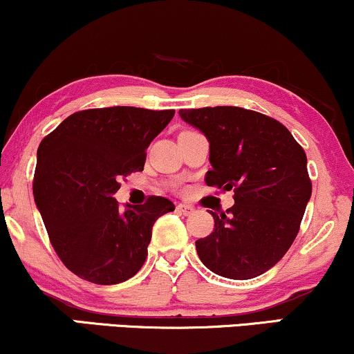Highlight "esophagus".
I'll return each mask as SVG.
<instances>
[{
    "mask_svg": "<svg viewBox=\"0 0 354 354\" xmlns=\"http://www.w3.org/2000/svg\"><path fill=\"white\" fill-rule=\"evenodd\" d=\"M177 212H178V213H182V215H185V216H190L192 213L195 212V208L192 207V205L180 203V205H177Z\"/></svg>",
    "mask_w": 354,
    "mask_h": 354,
    "instance_id": "esophagus-1",
    "label": "esophagus"
}]
</instances>
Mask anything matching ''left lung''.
Listing matches in <instances>:
<instances>
[{"label": "left lung", "mask_w": 354, "mask_h": 354, "mask_svg": "<svg viewBox=\"0 0 354 354\" xmlns=\"http://www.w3.org/2000/svg\"><path fill=\"white\" fill-rule=\"evenodd\" d=\"M210 142L207 185L234 190L226 213L210 212L215 228L197 239L212 272L246 281L276 266L297 236L312 195L307 156L286 126L238 106L180 110Z\"/></svg>", "instance_id": "obj_1"}]
</instances>
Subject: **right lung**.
Here are the masks:
<instances>
[{
	"instance_id": "1",
	"label": "right lung",
	"mask_w": 354,
	"mask_h": 354,
	"mask_svg": "<svg viewBox=\"0 0 354 354\" xmlns=\"http://www.w3.org/2000/svg\"><path fill=\"white\" fill-rule=\"evenodd\" d=\"M174 113L134 106L78 111L39 144L34 202L55 252L78 277L111 286L142 268L152 226L176 207L149 197L123 212L113 195L121 177L144 169L146 149Z\"/></svg>"
}]
</instances>
